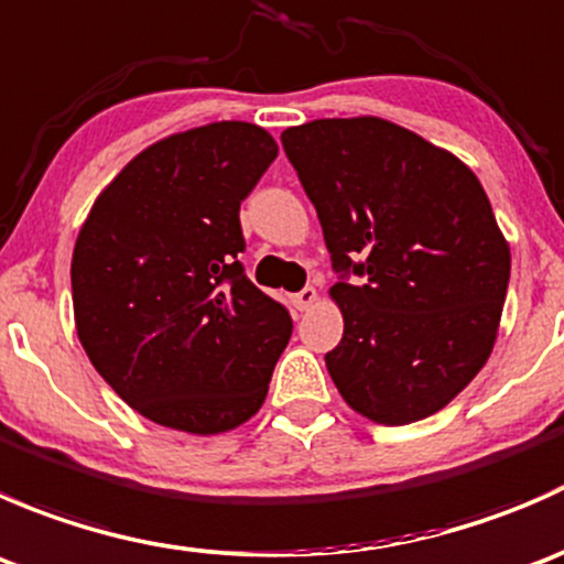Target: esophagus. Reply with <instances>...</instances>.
<instances>
[{
  "instance_id": "obj_1",
  "label": "esophagus",
  "mask_w": 564,
  "mask_h": 564,
  "mask_svg": "<svg viewBox=\"0 0 564 564\" xmlns=\"http://www.w3.org/2000/svg\"><path fill=\"white\" fill-rule=\"evenodd\" d=\"M314 303H316V289L314 286H305V289H300L297 294H292V305L297 311H308Z\"/></svg>"
}]
</instances>
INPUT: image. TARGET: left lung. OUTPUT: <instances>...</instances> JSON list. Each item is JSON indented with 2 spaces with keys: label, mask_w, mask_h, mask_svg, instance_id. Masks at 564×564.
I'll return each mask as SVG.
<instances>
[{
  "label": "left lung",
  "mask_w": 564,
  "mask_h": 564,
  "mask_svg": "<svg viewBox=\"0 0 564 564\" xmlns=\"http://www.w3.org/2000/svg\"><path fill=\"white\" fill-rule=\"evenodd\" d=\"M281 141L338 275L335 388L384 425L440 412L486 366L508 294L486 191L456 155L377 117L316 119Z\"/></svg>",
  "instance_id": "left-lung-1"
}]
</instances>
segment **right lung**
<instances>
[{
    "label": "right lung",
    "instance_id": "1",
    "mask_svg": "<svg viewBox=\"0 0 564 564\" xmlns=\"http://www.w3.org/2000/svg\"><path fill=\"white\" fill-rule=\"evenodd\" d=\"M275 155L248 122L169 135L117 174L78 231V338L152 423L220 434L264 403L292 316L246 275L240 204Z\"/></svg>",
    "mask_w": 564,
    "mask_h": 564
}]
</instances>
